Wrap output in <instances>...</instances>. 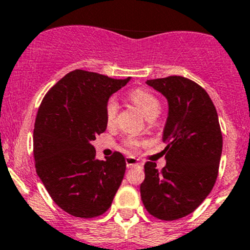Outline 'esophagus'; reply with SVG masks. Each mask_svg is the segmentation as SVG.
<instances>
[{
  "label": "esophagus",
  "mask_w": 250,
  "mask_h": 250,
  "mask_svg": "<svg viewBox=\"0 0 250 250\" xmlns=\"http://www.w3.org/2000/svg\"><path fill=\"white\" fill-rule=\"evenodd\" d=\"M125 164H127V167H132L138 164V159H136L134 157H127L125 158Z\"/></svg>",
  "instance_id": "1"
}]
</instances>
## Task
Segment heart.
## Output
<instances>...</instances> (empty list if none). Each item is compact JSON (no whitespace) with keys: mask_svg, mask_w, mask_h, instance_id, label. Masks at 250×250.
<instances>
[{"mask_svg":"<svg viewBox=\"0 0 250 250\" xmlns=\"http://www.w3.org/2000/svg\"><path fill=\"white\" fill-rule=\"evenodd\" d=\"M129 100L136 104L142 113L146 116L148 120L150 118H155L160 112V102L157 97L154 96L150 91L146 90V88H134L130 91ZM118 112V104L114 99H109L107 101L106 107H104V118H106V123L108 125H112L116 122V117H117ZM143 142L134 137H127L123 141L127 148L129 149H137L142 146Z\"/></svg>","mask_w":250,"mask_h":250,"instance_id":"b5f03b06","label":"heart"}]
</instances>
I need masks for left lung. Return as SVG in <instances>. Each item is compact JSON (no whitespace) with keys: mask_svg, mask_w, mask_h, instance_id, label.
<instances>
[{"mask_svg":"<svg viewBox=\"0 0 250 250\" xmlns=\"http://www.w3.org/2000/svg\"><path fill=\"white\" fill-rule=\"evenodd\" d=\"M169 102L163 134L167 165L146 162L141 196L146 211L163 221H175L195 211L206 199L218 175L222 154L216 107L199 83L184 76L146 80Z\"/></svg>","mask_w":250,"mask_h":250,"instance_id":"left-lung-1","label":"left lung"}]
</instances>
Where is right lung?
Masks as SVG:
<instances>
[{"instance_id":"obj_1","label":"right lung","mask_w":250,"mask_h":250,"mask_svg":"<svg viewBox=\"0 0 250 250\" xmlns=\"http://www.w3.org/2000/svg\"><path fill=\"white\" fill-rule=\"evenodd\" d=\"M129 81L74 70L58 81L38 108L34 123L36 170L53 201L74 217L93 218L111 207L125 171L114 151L96 159L91 142L106 130L109 96Z\"/></svg>"}]
</instances>
